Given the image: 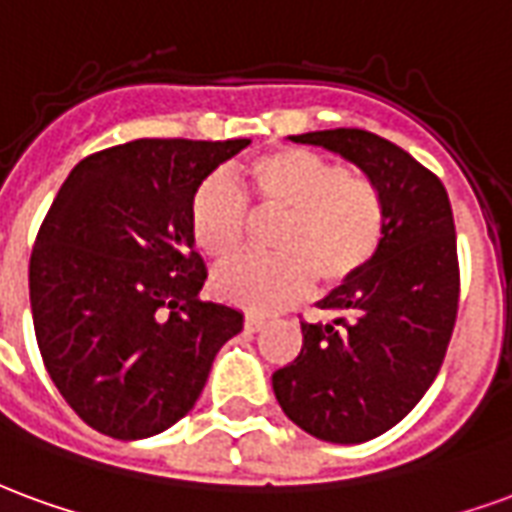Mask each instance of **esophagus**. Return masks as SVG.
I'll use <instances>...</instances> for the list:
<instances>
[{
  "label": "esophagus",
  "instance_id": "obj_1",
  "mask_svg": "<svg viewBox=\"0 0 512 512\" xmlns=\"http://www.w3.org/2000/svg\"><path fill=\"white\" fill-rule=\"evenodd\" d=\"M264 324H267L264 316H259V313H248V316H245V333H259Z\"/></svg>",
  "mask_w": 512,
  "mask_h": 512
}]
</instances>
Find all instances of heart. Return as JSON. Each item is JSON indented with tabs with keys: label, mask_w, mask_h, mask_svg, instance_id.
Instances as JSON below:
<instances>
[{
	"label": "heart",
	"mask_w": 512,
	"mask_h": 512,
	"mask_svg": "<svg viewBox=\"0 0 512 512\" xmlns=\"http://www.w3.org/2000/svg\"><path fill=\"white\" fill-rule=\"evenodd\" d=\"M253 210L281 215L272 229L275 256H245L212 275L220 300L272 313L302 300L313 278L324 289L357 281L382 251L387 215L368 177L311 149H278L245 166ZM248 207L231 179L212 174L190 199V234L215 261L245 245Z\"/></svg>",
	"instance_id": "heart-1"
}]
</instances>
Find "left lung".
<instances>
[{
	"instance_id": "obj_1",
	"label": "left lung",
	"mask_w": 512,
	"mask_h": 512,
	"mask_svg": "<svg viewBox=\"0 0 512 512\" xmlns=\"http://www.w3.org/2000/svg\"><path fill=\"white\" fill-rule=\"evenodd\" d=\"M294 141L352 160L384 201L374 264L319 302L333 322H300V354L272 374L278 404L305 434L360 445L401 423L445 363L461 292L453 210L442 179L376 133L335 128Z\"/></svg>"
}]
</instances>
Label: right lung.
Masks as SVG:
<instances>
[{"mask_svg": "<svg viewBox=\"0 0 512 512\" xmlns=\"http://www.w3.org/2000/svg\"><path fill=\"white\" fill-rule=\"evenodd\" d=\"M251 144L138 138L95 152L59 188L29 259L37 346L70 409L114 439H147L199 401L242 313L199 300L190 199Z\"/></svg>", "mask_w": 512, "mask_h": 512, "instance_id": "right-lung-1", "label": "right lung"}]
</instances>
